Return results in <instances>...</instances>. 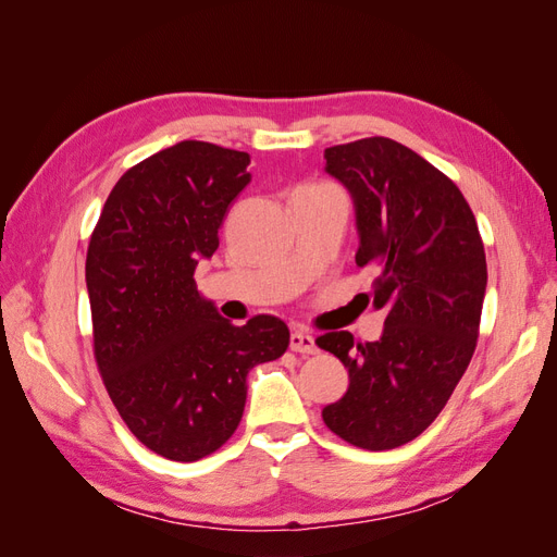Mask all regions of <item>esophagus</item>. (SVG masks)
<instances>
[{
	"instance_id": "esophagus-1",
	"label": "esophagus",
	"mask_w": 557,
	"mask_h": 557,
	"mask_svg": "<svg viewBox=\"0 0 557 557\" xmlns=\"http://www.w3.org/2000/svg\"><path fill=\"white\" fill-rule=\"evenodd\" d=\"M289 348L294 352H304V355H315L320 348H318V341L315 336H310L301 330H294L292 336H289Z\"/></svg>"
}]
</instances>
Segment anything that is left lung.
<instances>
[{
    "instance_id": "8db88e82",
    "label": "left lung",
    "mask_w": 557,
    "mask_h": 557,
    "mask_svg": "<svg viewBox=\"0 0 557 557\" xmlns=\"http://www.w3.org/2000/svg\"><path fill=\"white\" fill-rule=\"evenodd\" d=\"M324 171L352 197L358 265H374L379 341L332 332L318 346L348 369L350 386L322 409L355 447L407 445L447 405L473 358L487 261L473 211L456 185L403 143L374 136L324 150Z\"/></svg>"
}]
</instances>
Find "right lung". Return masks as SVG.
Listing matches in <instances>:
<instances>
[{
	"mask_svg": "<svg viewBox=\"0 0 557 557\" xmlns=\"http://www.w3.org/2000/svg\"><path fill=\"white\" fill-rule=\"evenodd\" d=\"M249 154L181 140L108 195L87 251L94 355L129 431L171 461H197L235 433L247 376L289 346L287 324L235 326L197 292L195 268L247 188Z\"/></svg>",
	"mask_w": 557,
	"mask_h": 557,
	"instance_id": "obj_1",
	"label": "right lung"
}]
</instances>
